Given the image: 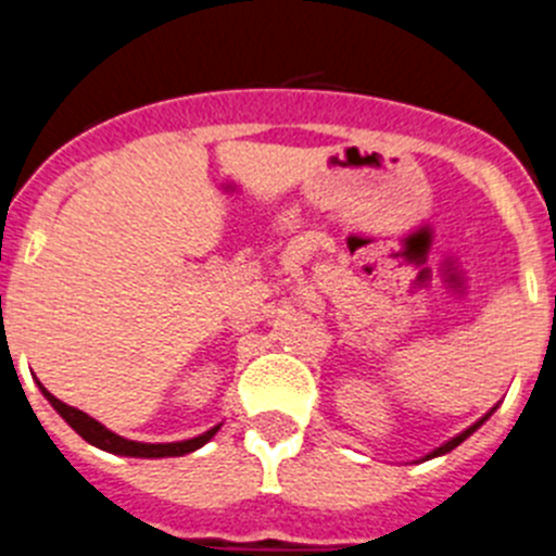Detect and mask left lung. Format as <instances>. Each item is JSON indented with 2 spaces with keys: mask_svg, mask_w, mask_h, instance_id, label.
<instances>
[{
  "mask_svg": "<svg viewBox=\"0 0 556 556\" xmlns=\"http://www.w3.org/2000/svg\"><path fill=\"white\" fill-rule=\"evenodd\" d=\"M488 415H490V413H488ZM488 415H484L482 421H477V424H473V427H468V429H465V432H459L457 438H452V440H448V443H443V446H440V448H434L432 454H427V459H429V457H438V454H446V452H452L454 446H459V443H463V440L468 438V434H471V432H477V429L482 427L484 421H488Z\"/></svg>",
  "mask_w": 556,
  "mask_h": 556,
  "instance_id": "8db88e82",
  "label": "left lung"
}]
</instances>
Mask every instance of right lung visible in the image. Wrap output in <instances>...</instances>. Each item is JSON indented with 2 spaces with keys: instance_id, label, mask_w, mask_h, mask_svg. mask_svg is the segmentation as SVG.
I'll return each instance as SVG.
<instances>
[{
  "instance_id": "add662e5",
  "label": "right lung",
  "mask_w": 556,
  "mask_h": 556,
  "mask_svg": "<svg viewBox=\"0 0 556 556\" xmlns=\"http://www.w3.org/2000/svg\"><path fill=\"white\" fill-rule=\"evenodd\" d=\"M41 390H43V396L49 399V404H52L63 418H66V424L79 434V438L88 440L91 446H99L104 448V452H113V454H127V457H182V454H191L197 452V448H202L204 443L218 432V427H213L210 432L199 434V438L179 440V443H135V440H124L118 438L116 432L104 429L102 424L93 421L91 415H85L83 409L68 407V404H63L60 399H54L43 384Z\"/></svg>"
}]
</instances>
